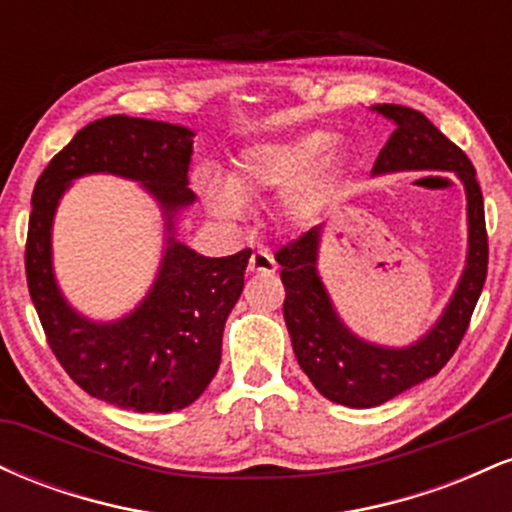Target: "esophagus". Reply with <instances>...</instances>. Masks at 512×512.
Masks as SVG:
<instances>
[{"label":"esophagus","instance_id":"1","mask_svg":"<svg viewBox=\"0 0 512 512\" xmlns=\"http://www.w3.org/2000/svg\"><path fill=\"white\" fill-rule=\"evenodd\" d=\"M248 272H252V274H274V272H276L274 257L269 255L267 250H255V252H252V255H250Z\"/></svg>","mask_w":512,"mask_h":512}]
</instances>
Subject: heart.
<instances>
[{"instance_id":"b5f03b06","label":"heart","mask_w":512,"mask_h":512,"mask_svg":"<svg viewBox=\"0 0 512 512\" xmlns=\"http://www.w3.org/2000/svg\"><path fill=\"white\" fill-rule=\"evenodd\" d=\"M327 146L330 134L325 132L264 139L240 151L228 180L209 168H199L192 180L219 219L243 214L245 199L289 187L281 197V214L291 223H305L320 214L337 187L339 161L325 156Z\"/></svg>"}]
</instances>
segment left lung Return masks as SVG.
<instances>
[{
    "label": "left lung",
    "instance_id": "obj_1",
    "mask_svg": "<svg viewBox=\"0 0 512 512\" xmlns=\"http://www.w3.org/2000/svg\"><path fill=\"white\" fill-rule=\"evenodd\" d=\"M373 110L395 125V132L375 158L373 175L397 170L455 173L467 192L469 252L460 284L431 332L419 342L390 349L363 342L332 308L317 276L320 228H310L301 238L276 250L274 260L281 264V284L286 289L284 320L293 354L322 397L356 409L385 404L409 387L433 378L450 361L467 332L489 269L484 197L467 154L419 110L395 103L373 105Z\"/></svg>",
    "mask_w": 512,
    "mask_h": 512
}]
</instances>
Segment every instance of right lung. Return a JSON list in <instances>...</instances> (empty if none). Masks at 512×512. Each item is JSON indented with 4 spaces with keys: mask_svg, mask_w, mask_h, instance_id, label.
Masks as SVG:
<instances>
[{
    "mask_svg": "<svg viewBox=\"0 0 512 512\" xmlns=\"http://www.w3.org/2000/svg\"><path fill=\"white\" fill-rule=\"evenodd\" d=\"M192 129L144 117L91 122L48 163L31 199L26 279L52 354L81 390L120 409L168 414L207 390L221 363L226 317L240 298L252 250L204 257L173 238V219L195 202L187 187ZM88 172L137 179L167 216L169 245L150 296L115 323L74 314L51 274V216L68 182Z\"/></svg>",
    "mask_w": 512,
    "mask_h": 512,
    "instance_id": "1",
    "label": "right lung"
}]
</instances>
